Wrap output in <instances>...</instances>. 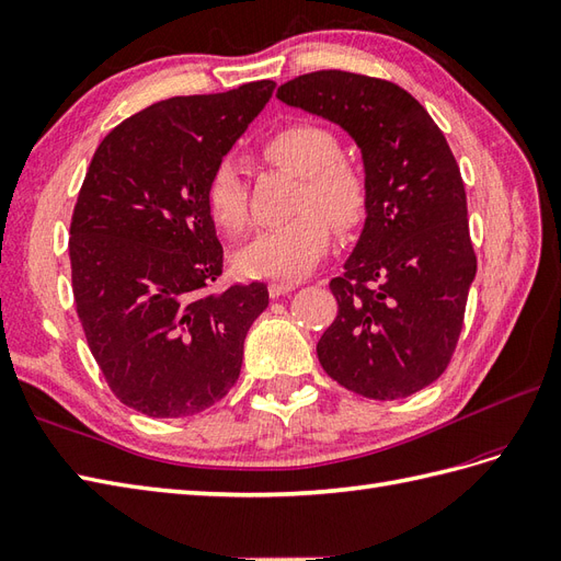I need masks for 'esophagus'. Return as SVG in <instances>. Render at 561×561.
<instances>
[{"mask_svg": "<svg viewBox=\"0 0 561 561\" xmlns=\"http://www.w3.org/2000/svg\"><path fill=\"white\" fill-rule=\"evenodd\" d=\"M294 289H296L294 282H270V286H267V291H270L272 298H279V296L289 294V291H294Z\"/></svg>", "mask_w": 561, "mask_h": 561, "instance_id": "1", "label": "esophagus"}]
</instances>
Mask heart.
I'll list each match as a JSON object with an SVG mask.
<instances>
[{"instance_id": "heart-1", "label": "heart", "mask_w": 561, "mask_h": 561, "mask_svg": "<svg viewBox=\"0 0 561 561\" xmlns=\"http://www.w3.org/2000/svg\"><path fill=\"white\" fill-rule=\"evenodd\" d=\"M261 153L304 180L298 215L279 227L257 232L234 255L243 277H298L318 265L332 241L327 217L343 232L360 227L369 213V182L355 163L341 158L339 137L318 123H289L265 137ZM206 206L213 222L227 234H241L249 225L247 184L232 158L213 168L206 184Z\"/></svg>"}]
</instances>
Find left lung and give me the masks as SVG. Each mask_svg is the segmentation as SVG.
Returning a JSON list of instances; mask_svg holds the SVG:
<instances>
[{
	"instance_id": "left-lung-1",
	"label": "left lung",
	"mask_w": 561,
	"mask_h": 561,
	"mask_svg": "<svg viewBox=\"0 0 561 561\" xmlns=\"http://www.w3.org/2000/svg\"><path fill=\"white\" fill-rule=\"evenodd\" d=\"M284 104L341 125L363 151L369 213L343 275L339 314L318 343L343 389L396 400L434 383L462 332L477 253L455 156L424 106L389 80L314 70L284 82Z\"/></svg>"
}]
</instances>
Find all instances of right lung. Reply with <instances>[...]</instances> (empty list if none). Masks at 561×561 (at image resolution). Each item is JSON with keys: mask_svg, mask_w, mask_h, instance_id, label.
I'll list each match as a JSON object with an SVG mask.
<instances>
[{"mask_svg": "<svg viewBox=\"0 0 561 561\" xmlns=\"http://www.w3.org/2000/svg\"><path fill=\"white\" fill-rule=\"evenodd\" d=\"M272 90L257 80L158 102L113 127L84 175L68 241L78 318L113 396L147 417L222 400L267 308L263 282L210 291L222 247L206 184Z\"/></svg>", "mask_w": 561, "mask_h": 561, "instance_id": "1", "label": "right lung"}]
</instances>
